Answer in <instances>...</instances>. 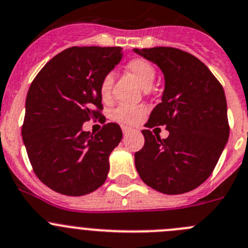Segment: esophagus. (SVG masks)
Returning <instances> with one entry per match:
<instances>
[{
  "label": "esophagus",
  "mask_w": 248,
  "mask_h": 248,
  "mask_svg": "<svg viewBox=\"0 0 248 248\" xmlns=\"http://www.w3.org/2000/svg\"><path fill=\"white\" fill-rule=\"evenodd\" d=\"M122 132H124V136H127L129 133V128H127V127H122Z\"/></svg>",
  "instance_id": "1"
}]
</instances>
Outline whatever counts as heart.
Instances as JSON below:
<instances>
[{"instance_id":"b5f03b06","label":"heart","mask_w":248,"mask_h":248,"mask_svg":"<svg viewBox=\"0 0 248 248\" xmlns=\"http://www.w3.org/2000/svg\"><path fill=\"white\" fill-rule=\"evenodd\" d=\"M127 71L137 79V82L142 85L143 89H149L155 79V68L149 61L144 59H133L127 63ZM115 82L113 72H108L103 78L100 84V95L104 100H108L111 98L112 85ZM144 106L135 105H120L112 112V120L124 124V126H133L137 124L144 116Z\"/></svg>"}]
</instances>
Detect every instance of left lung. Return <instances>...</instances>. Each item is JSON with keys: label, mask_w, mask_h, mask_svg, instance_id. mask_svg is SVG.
<instances>
[{"label": "left lung", "mask_w": 248, "mask_h": 248, "mask_svg": "<svg viewBox=\"0 0 248 248\" xmlns=\"http://www.w3.org/2000/svg\"><path fill=\"white\" fill-rule=\"evenodd\" d=\"M133 51L155 63L165 79L161 103L145 127L169 131L161 140L143 129L144 145L135 154L136 169L144 184L161 193H186L210 176L228 143L225 93L209 68L188 52L163 46Z\"/></svg>", "instance_id": "1"}]
</instances>
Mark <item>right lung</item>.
<instances>
[{"label":"right lung","mask_w":248,"mask_h":248,"mask_svg":"<svg viewBox=\"0 0 248 248\" xmlns=\"http://www.w3.org/2000/svg\"><path fill=\"white\" fill-rule=\"evenodd\" d=\"M122 55L121 47L66 48L43 67L28 90L23 142L35 175L55 192L84 196L108 177L121 128L111 122L93 135L82 127L103 116L101 80Z\"/></svg>","instance_id":"1"}]
</instances>
